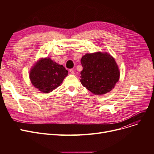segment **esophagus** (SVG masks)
<instances>
[{
    "label": "esophagus",
    "instance_id": "1",
    "mask_svg": "<svg viewBox=\"0 0 154 154\" xmlns=\"http://www.w3.org/2000/svg\"><path fill=\"white\" fill-rule=\"evenodd\" d=\"M69 72H70V74H75V72H74V70H73V69H70Z\"/></svg>",
    "mask_w": 154,
    "mask_h": 154
}]
</instances>
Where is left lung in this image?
<instances>
[{"mask_svg":"<svg viewBox=\"0 0 154 154\" xmlns=\"http://www.w3.org/2000/svg\"><path fill=\"white\" fill-rule=\"evenodd\" d=\"M82 85L95 95L111 91L120 78V70L113 57L107 52L86 54L80 60Z\"/></svg>","mask_w":154,"mask_h":154,"instance_id":"obj_1","label":"left lung"}]
</instances>
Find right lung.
<instances>
[{"mask_svg":"<svg viewBox=\"0 0 154 154\" xmlns=\"http://www.w3.org/2000/svg\"><path fill=\"white\" fill-rule=\"evenodd\" d=\"M68 75V71L62 65L50 58L38 60L31 68L29 78L32 84L42 93L48 94L56 89Z\"/></svg>","mask_w":154,"mask_h":154,"instance_id":"obj_1","label":"right lung"}]
</instances>
